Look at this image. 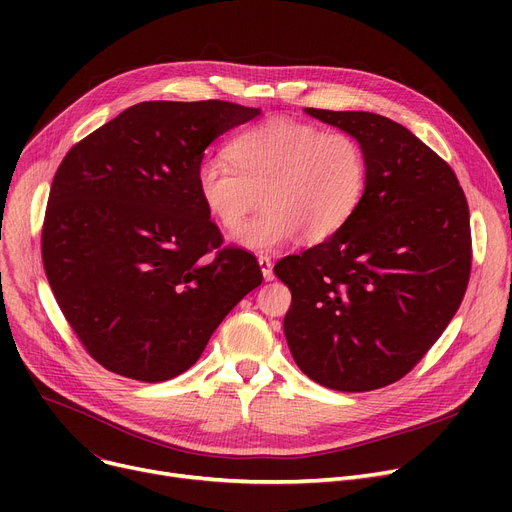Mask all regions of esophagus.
Returning a JSON list of instances; mask_svg holds the SVG:
<instances>
[{
    "mask_svg": "<svg viewBox=\"0 0 512 512\" xmlns=\"http://www.w3.org/2000/svg\"><path fill=\"white\" fill-rule=\"evenodd\" d=\"M257 261H259V267H261V274H263V278H265V280H274V270H272V257H267V255H259V257H257Z\"/></svg>",
    "mask_w": 512,
    "mask_h": 512,
    "instance_id": "esophagus-1",
    "label": "esophagus"
}]
</instances>
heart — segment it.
Here are the masks:
<instances>
[{
	"label": "heart",
	"instance_id": "heart-1",
	"mask_svg": "<svg viewBox=\"0 0 512 512\" xmlns=\"http://www.w3.org/2000/svg\"><path fill=\"white\" fill-rule=\"evenodd\" d=\"M224 159H203L197 191L211 218L234 232L254 208L264 209L234 236L240 247L272 251L299 234L307 242L336 234L359 207L367 157L344 130H321L290 118L257 122L228 143Z\"/></svg>",
	"mask_w": 512,
	"mask_h": 512
}]
</instances>
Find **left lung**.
Listing matches in <instances>:
<instances>
[{
    "mask_svg": "<svg viewBox=\"0 0 512 512\" xmlns=\"http://www.w3.org/2000/svg\"><path fill=\"white\" fill-rule=\"evenodd\" d=\"M305 112L361 143L367 184L336 234L276 263L292 292L286 342L313 382L378 390L423 359L465 297L469 205L452 168L402 124L371 112Z\"/></svg>",
    "mask_w": 512,
    "mask_h": 512,
    "instance_id": "left-lung-1",
    "label": "left lung"
}]
</instances>
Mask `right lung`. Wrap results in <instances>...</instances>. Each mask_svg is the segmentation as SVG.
Listing matches in <instances>:
<instances>
[{
  "label": "right lung",
  "mask_w": 512,
  "mask_h": 512,
  "mask_svg": "<svg viewBox=\"0 0 512 512\" xmlns=\"http://www.w3.org/2000/svg\"><path fill=\"white\" fill-rule=\"evenodd\" d=\"M230 101H143L76 143L53 176L43 267L64 317L107 371L166 382L197 363L263 280L222 247L197 168L226 130L259 116Z\"/></svg>",
  "instance_id": "obj_1"
}]
</instances>
